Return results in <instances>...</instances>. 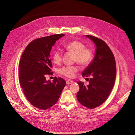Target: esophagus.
<instances>
[{
  "instance_id": "esophagus-1",
  "label": "esophagus",
  "mask_w": 135,
  "mask_h": 135,
  "mask_svg": "<svg viewBox=\"0 0 135 135\" xmlns=\"http://www.w3.org/2000/svg\"><path fill=\"white\" fill-rule=\"evenodd\" d=\"M73 83V81L71 80H67L66 81V84L67 85H69V84H72Z\"/></svg>"
}]
</instances>
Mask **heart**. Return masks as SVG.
<instances>
[{
  "instance_id": "heart-1",
  "label": "heart",
  "mask_w": 135,
  "mask_h": 135,
  "mask_svg": "<svg viewBox=\"0 0 135 135\" xmlns=\"http://www.w3.org/2000/svg\"><path fill=\"white\" fill-rule=\"evenodd\" d=\"M64 48L68 52L74 54V61L77 62L83 66L88 65L92 59V53L88 49L85 48V45L78 41H73L63 45ZM61 52L60 50L55 51L52 55V60L56 64H59L61 62ZM78 67L76 66H65L60 69L59 73L61 75L69 78L75 76L78 71Z\"/></svg>"
}]
</instances>
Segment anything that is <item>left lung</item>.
Here are the masks:
<instances>
[{
    "label": "left lung",
    "instance_id": "1",
    "mask_svg": "<svg viewBox=\"0 0 135 135\" xmlns=\"http://www.w3.org/2000/svg\"><path fill=\"white\" fill-rule=\"evenodd\" d=\"M95 45L94 57L82 73V76H92L85 85L77 81L79 91L77 94L78 102L83 106L93 109L107 100L113 87L116 78V65L114 56L107 43L95 36L86 35Z\"/></svg>",
    "mask_w": 135,
    "mask_h": 135
}]
</instances>
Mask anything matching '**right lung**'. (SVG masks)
<instances>
[{"mask_svg": "<svg viewBox=\"0 0 135 135\" xmlns=\"http://www.w3.org/2000/svg\"><path fill=\"white\" fill-rule=\"evenodd\" d=\"M65 34H55L37 38L27 45L20 59L19 80L23 93L36 108L47 110L58 101L66 83L55 77L53 82L46 80L52 74L50 54L56 42Z\"/></svg>", "mask_w": 135, "mask_h": 135, "instance_id": "right-lung-1", "label": "right lung"}]
</instances>
